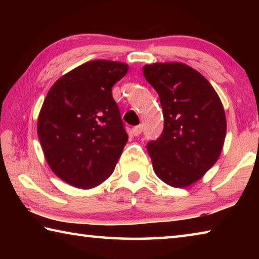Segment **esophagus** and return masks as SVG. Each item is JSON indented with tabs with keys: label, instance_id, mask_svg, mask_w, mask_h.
I'll use <instances>...</instances> for the list:
<instances>
[{
	"label": "esophagus",
	"instance_id": "obj_1",
	"mask_svg": "<svg viewBox=\"0 0 259 259\" xmlns=\"http://www.w3.org/2000/svg\"><path fill=\"white\" fill-rule=\"evenodd\" d=\"M143 131V125H136L133 128V135L134 136H139Z\"/></svg>",
	"mask_w": 259,
	"mask_h": 259
}]
</instances>
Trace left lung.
Segmentation results:
<instances>
[{"mask_svg":"<svg viewBox=\"0 0 259 259\" xmlns=\"http://www.w3.org/2000/svg\"><path fill=\"white\" fill-rule=\"evenodd\" d=\"M143 73L159 95L164 117L160 137L147 143L153 169L170 186H190L221 155L224 107L207 78L185 64L145 65Z\"/></svg>","mask_w":259,"mask_h":259,"instance_id":"8db88e82","label":"left lung"}]
</instances>
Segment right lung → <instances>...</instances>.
<instances>
[{
	"label": "right lung",
	"instance_id": "obj_1",
	"mask_svg": "<svg viewBox=\"0 0 259 259\" xmlns=\"http://www.w3.org/2000/svg\"><path fill=\"white\" fill-rule=\"evenodd\" d=\"M128 68L119 61H88L48 93L37 135L48 164L69 185L95 187L114 171L128 134L112 88Z\"/></svg>",
	"mask_w": 259,
	"mask_h": 259
}]
</instances>
